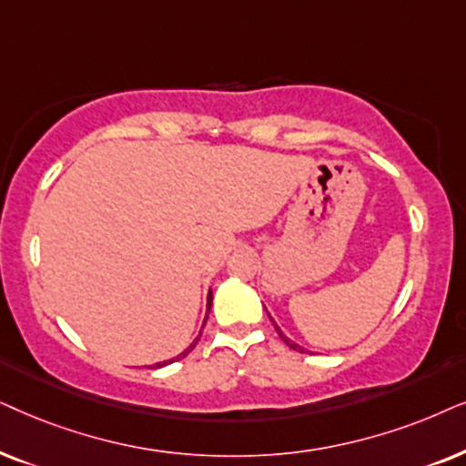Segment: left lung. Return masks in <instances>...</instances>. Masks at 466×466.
<instances>
[{"label": "left lung", "instance_id": "1", "mask_svg": "<svg viewBox=\"0 0 466 466\" xmlns=\"http://www.w3.org/2000/svg\"><path fill=\"white\" fill-rule=\"evenodd\" d=\"M268 318H270V315H268ZM270 321H272V318H270ZM272 326H275V330H277V334H279V337H281V340H283V343H285V345H288V347H289V350H294V351H298V353H305V351H307V350H305V347L296 345V343H294V340H289L288 337H285V334L281 332V328H279V326L275 324V321H272Z\"/></svg>", "mask_w": 466, "mask_h": 466}]
</instances>
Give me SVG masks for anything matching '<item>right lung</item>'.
<instances>
[{"instance_id": "right-lung-1", "label": "right lung", "mask_w": 466, "mask_h": 466, "mask_svg": "<svg viewBox=\"0 0 466 466\" xmlns=\"http://www.w3.org/2000/svg\"><path fill=\"white\" fill-rule=\"evenodd\" d=\"M210 302H213V294H208V300H207V311H210ZM207 318H208V315H207ZM204 321H207V319H204ZM198 339H200V337H198ZM198 339L194 340V343H191L189 347H187V350H185L183 353H181V356H178L177 360H181V358H185V356H187V353L191 351V350H194V347H196V343H198ZM170 362H175V360H168V362H159V364H153V367L151 369H159V367H164V364H170Z\"/></svg>"}]
</instances>
